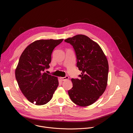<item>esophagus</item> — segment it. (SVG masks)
Instances as JSON below:
<instances>
[{"instance_id":"34e87169","label":"esophagus","mask_w":133,"mask_h":133,"mask_svg":"<svg viewBox=\"0 0 133 133\" xmlns=\"http://www.w3.org/2000/svg\"><path fill=\"white\" fill-rule=\"evenodd\" d=\"M60 78L62 81H65L69 79V77L68 76H66V77H61Z\"/></svg>"}]
</instances>
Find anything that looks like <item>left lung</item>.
Segmentation results:
<instances>
[{"mask_svg": "<svg viewBox=\"0 0 133 133\" xmlns=\"http://www.w3.org/2000/svg\"><path fill=\"white\" fill-rule=\"evenodd\" d=\"M74 47L77 66L82 71L79 79H71L72 88L68 95L76 105L85 107L94 103L104 92L108 81V63L100 46L84 35H77L65 40Z\"/></svg>", "mask_w": 133, "mask_h": 133, "instance_id": "1", "label": "left lung"}]
</instances>
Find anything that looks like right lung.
Segmentation results:
<instances>
[{
    "label": "right lung",
    "instance_id": "obj_1",
    "mask_svg": "<svg viewBox=\"0 0 133 133\" xmlns=\"http://www.w3.org/2000/svg\"><path fill=\"white\" fill-rule=\"evenodd\" d=\"M63 39L36 41L25 49L20 57L15 70L16 78L24 95L32 104H47L58 86V77L44 70L49 67L52 50Z\"/></svg>",
    "mask_w": 133,
    "mask_h": 133
}]
</instances>
